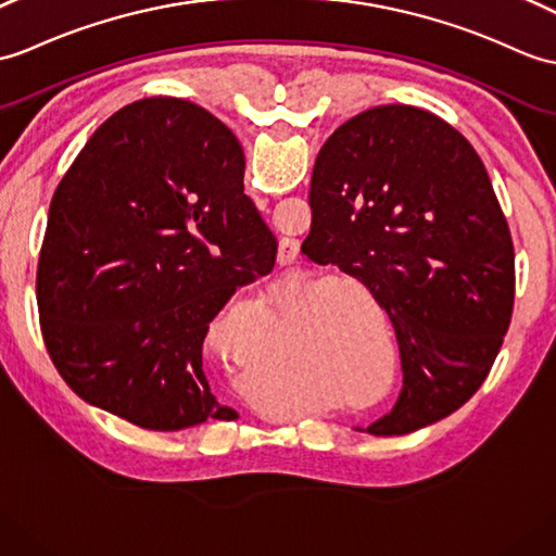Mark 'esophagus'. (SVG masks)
Masks as SVG:
<instances>
[{
	"mask_svg": "<svg viewBox=\"0 0 556 556\" xmlns=\"http://www.w3.org/2000/svg\"><path fill=\"white\" fill-rule=\"evenodd\" d=\"M295 257H299V243L291 241V239H283L279 243V265H291Z\"/></svg>",
	"mask_w": 556,
	"mask_h": 556,
	"instance_id": "obj_1",
	"label": "esophagus"
}]
</instances>
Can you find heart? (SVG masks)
<instances>
[{
	"label": "heart",
	"instance_id": "1",
	"mask_svg": "<svg viewBox=\"0 0 556 556\" xmlns=\"http://www.w3.org/2000/svg\"><path fill=\"white\" fill-rule=\"evenodd\" d=\"M333 357H343L345 359V369H348V377H351V381H359L363 379V374L359 371H365V367L359 365V359H357V355H355V351H353V345L348 343V339L345 337H339V341H337V345H333Z\"/></svg>",
	"mask_w": 556,
	"mask_h": 556
}]
</instances>
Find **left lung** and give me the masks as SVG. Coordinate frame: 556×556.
Returning a JSON list of instances; mask_svg holds the SVG:
<instances>
[{
    "label": "left lung",
    "instance_id": "left-lung-1",
    "mask_svg": "<svg viewBox=\"0 0 556 556\" xmlns=\"http://www.w3.org/2000/svg\"><path fill=\"white\" fill-rule=\"evenodd\" d=\"M303 255L363 281L395 329L403 393L371 435H405L481 389L514 309V243L479 153L403 103L343 123L319 149Z\"/></svg>",
    "mask_w": 556,
    "mask_h": 556
}]
</instances>
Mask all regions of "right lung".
<instances>
[{
  "label": "right lung",
  "instance_id": "right-lung-1",
  "mask_svg": "<svg viewBox=\"0 0 556 556\" xmlns=\"http://www.w3.org/2000/svg\"><path fill=\"white\" fill-rule=\"evenodd\" d=\"M243 167L229 127L175 97L127 103L77 153L49 205L37 309L85 403L147 431L239 417L211 391L203 339L275 267Z\"/></svg>",
  "mask_w": 556,
  "mask_h": 556
}]
</instances>
